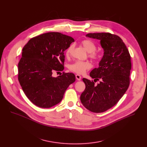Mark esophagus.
Segmentation results:
<instances>
[{
    "label": "esophagus",
    "instance_id": "esophagus-1",
    "mask_svg": "<svg viewBox=\"0 0 147 147\" xmlns=\"http://www.w3.org/2000/svg\"><path fill=\"white\" fill-rule=\"evenodd\" d=\"M76 78L78 81H80L81 80V77L80 75H78V74H76Z\"/></svg>",
    "mask_w": 147,
    "mask_h": 147
}]
</instances>
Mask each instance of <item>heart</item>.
I'll return each mask as SVG.
<instances>
[{
	"mask_svg": "<svg viewBox=\"0 0 147 147\" xmlns=\"http://www.w3.org/2000/svg\"><path fill=\"white\" fill-rule=\"evenodd\" d=\"M81 45L86 49V50L90 53L89 56L93 59H96L98 57V55L95 51L96 49V47L93 42L90 39H84L81 42ZM73 50V47L70 45L66 51V56L69 57ZM91 67V65L89 62L76 61L69 66V69L70 71L77 74H83L86 71Z\"/></svg>",
	"mask_w": 147,
	"mask_h": 147,
	"instance_id": "obj_1",
	"label": "heart"
}]
</instances>
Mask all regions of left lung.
Masks as SVG:
<instances>
[{
  "label": "left lung",
  "instance_id": "1",
  "mask_svg": "<svg viewBox=\"0 0 147 147\" xmlns=\"http://www.w3.org/2000/svg\"><path fill=\"white\" fill-rule=\"evenodd\" d=\"M86 36L100 40L103 56L99 67L90 75L94 82L100 79L96 86L93 81L82 78L86 89L80 96L83 106L94 113L105 112L118 102L127 90L131 69V57L122 39L108 32L90 33Z\"/></svg>",
  "mask_w": 147,
  "mask_h": 147
}]
</instances>
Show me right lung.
<instances>
[{
	"label": "right lung",
	"mask_w": 147,
	"mask_h": 147,
	"mask_svg": "<svg viewBox=\"0 0 147 147\" xmlns=\"http://www.w3.org/2000/svg\"><path fill=\"white\" fill-rule=\"evenodd\" d=\"M74 39L60 32L34 37L24 47L18 64V80L27 97L36 106L49 108L59 103L76 81L71 73L52 77L64 69V52Z\"/></svg>",
	"instance_id": "right-lung-1"
}]
</instances>
